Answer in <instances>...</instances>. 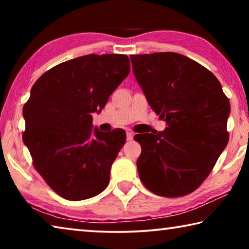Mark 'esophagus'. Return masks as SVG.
Returning a JSON list of instances; mask_svg holds the SVG:
<instances>
[{
    "mask_svg": "<svg viewBox=\"0 0 249 249\" xmlns=\"http://www.w3.org/2000/svg\"><path fill=\"white\" fill-rule=\"evenodd\" d=\"M126 137H127V141H132L134 137V133L133 132H127L126 133Z\"/></svg>",
    "mask_w": 249,
    "mask_h": 249,
    "instance_id": "34e87169",
    "label": "esophagus"
}]
</instances>
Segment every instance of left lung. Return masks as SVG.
<instances>
[{
	"label": "left lung",
	"mask_w": 249,
	"mask_h": 249,
	"mask_svg": "<svg viewBox=\"0 0 249 249\" xmlns=\"http://www.w3.org/2000/svg\"><path fill=\"white\" fill-rule=\"evenodd\" d=\"M133 71L150 107L168 127L138 134L142 184L166 197L187 196L208 178L229 142L231 105L210 70L176 53L132 54Z\"/></svg>",
	"instance_id": "left-lung-1"
}]
</instances>
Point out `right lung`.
<instances>
[{
    "label": "right lung",
    "instance_id": "1",
    "mask_svg": "<svg viewBox=\"0 0 249 249\" xmlns=\"http://www.w3.org/2000/svg\"><path fill=\"white\" fill-rule=\"evenodd\" d=\"M129 64L126 54H87L54 66L34 83L23 107V141L37 172L66 200L90 199L107 187L126 134L93 133L92 113L105 107Z\"/></svg>",
    "mask_w": 249,
    "mask_h": 249
}]
</instances>
